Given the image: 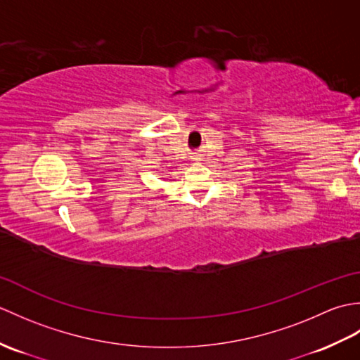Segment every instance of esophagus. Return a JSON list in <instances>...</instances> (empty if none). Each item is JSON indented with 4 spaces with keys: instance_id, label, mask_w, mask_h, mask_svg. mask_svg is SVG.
<instances>
[{
    "instance_id": "obj_1",
    "label": "esophagus",
    "mask_w": 360,
    "mask_h": 360,
    "mask_svg": "<svg viewBox=\"0 0 360 360\" xmlns=\"http://www.w3.org/2000/svg\"><path fill=\"white\" fill-rule=\"evenodd\" d=\"M193 159H200V156H198V155H196V156H195V158H193Z\"/></svg>"
}]
</instances>
